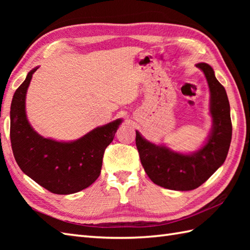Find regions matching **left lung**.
I'll return each mask as SVG.
<instances>
[{
	"mask_svg": "<svg viewBox=\"0 0 250 250\" xmlns=\"http://www.w3.org/2000/svg\"><path fill=\"white\" fill-rule=\"evenodd\" d=\"M196 67L204 73L210 93L213 126L205 144L198 151L186 155L152 144L136 131L135 142L143 167L153 183L167 189L188 191L200 187L224 164L230 148L232 124L226 89L217 81L210 65L198 63Z\"/></svg>",
	"mask_w": 250,
	"mask_h": 250,
	"instance_id": "8db88e82",
	"label": "left lung"
}]
</instances>
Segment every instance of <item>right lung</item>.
I'll return each mask as SVG.
<instances>
[{
    "label": "right lung",
    "mask_w": 250,
    "mask_h": 250,
    "mask_svg": "<svg viewBox=\"0 0 250 250\" xmlns=\"http://www.w3.org/2000/svg\"><path fill=\"white\" fill-rule=\"evenodd\" d=\"M16 90L10 106V143L16 162L25 175L52 193L71 194L92 185L102 168L103 155L122 119L98 126L73 142L41 136L29 124L25 95L32 75Z\"/></svg>",
    "instance_id": "right-lung-1"
}]
</instances>
